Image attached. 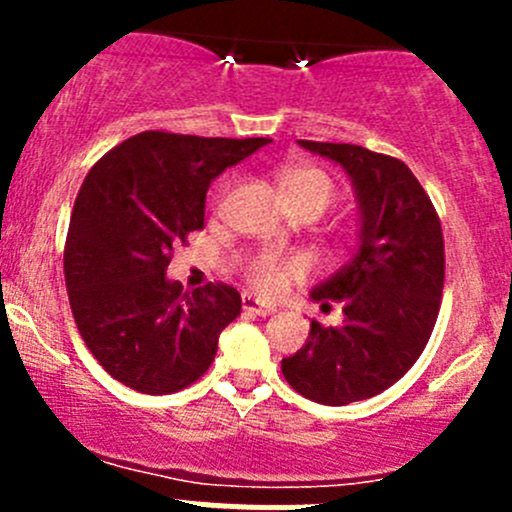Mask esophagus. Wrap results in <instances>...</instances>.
<instances>
[{
	"label": "esophagus",
	"mask_w": 512,
	"mask_h": 512,
	"mask_svg": "<svg viewBox=\"0 0 512 512\" xmlns=\"http://www.w3.org/2000/svg\"><path fill=\"white\" fill-rule=\"evenodd\" d=\"M242 312L257 314V317H270V314L277 312L275 304H265L260 299H255L252 294H242Z\"/></svg>",
	"instance_id": "1"
}]
</instances>
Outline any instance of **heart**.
I'll return each mask as SVG.
<instances>
[{"mask_svg": "<svg viewBox=\"0 0 512 512\" xmlns=\"http://www.w3.org/2000/svg\"><path fill=\"white\" fill-rule=\"evenodd\" d=\"M334 193V180L317 165H287L280 173V195L289 210L317 208L324 213ZM309 270V260L297 252L257 250L240 260L242 280L262 297H280L294 282H302Z\"/></svg>", "mask_w": 512, "mask_h": 512, "instance_id": "obj_1", "label": "heart"}]
</instances>
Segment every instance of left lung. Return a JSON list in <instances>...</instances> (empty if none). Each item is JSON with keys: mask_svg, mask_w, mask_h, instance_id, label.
<instances>
[{"mask_svg": "<svg viewBox=\"0 0 512 512\" xmlns=\"http://www.w3.org/2000/svg\"><path fill=\"white\" fill-rule=\"evenodd\" d=\"M299 146L347 170L361 235L352 260L312 292L324 309L342 304V324L312 319L307 344L282 359V374L309 401L344 406L389 389L426 349L446 277L443 230L404 160L349 143Z\"/></svg>", "mask_w": 512, "mask_h": 512, "instance_id": "obj_1", "label": "left lung"}]
</instances>
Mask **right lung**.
I'll use <instances>...</instances> for the list:
<instances>
[{
  "label": "right lung",
  "instance_id": "obj_1",
  "mask_svg": "<svg viewBox=\"0 0 512 512\" xmlns=\"http://www.w3.org/2000/svg\"><path fill=\"white\" fill-rule=\"evenodd\" d=\"M267 143L143 131L89 170L64 277L81 339L116 381L160 396L210 369L220 332L242 309L240 292L223 282L185 292L165 270L173 245L203 230L210 183Z\"/></svg>",
  "mask_w": 512,
  "mask_h": 512
}]
</instances>
